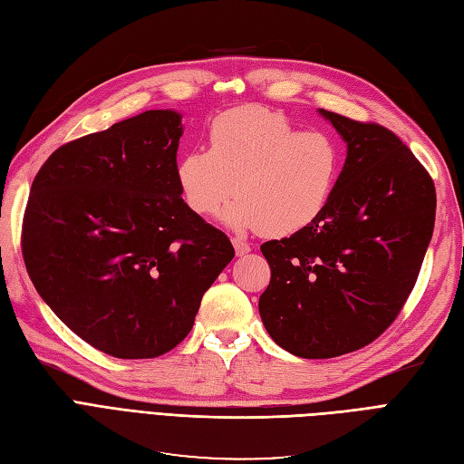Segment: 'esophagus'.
<instances>
[{
  "instance_id": "esophagus-1",
  "label": "esophagus",
  "mask_w": 464,
  "mask_h": 464,
  "mask_svg": "<svg viewBox=\"0 0 464 464\" xmlns=\"http://www.w3.org/2000/svg\"><path fill=\"white\" fill-rule=\"evenodd\" d=\"M232 246L236 249V256H246L247 251L251 249L249 244L246 240H242V237H232Z\"/></svg>"
}]
</instances>
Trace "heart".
<instances>
[{
  "instance_id": "1",
  "label": "heart",
  "mask_w": 464,
  "mask_h": 464,
  "mask_svg": "<svg viewBox=\"0 0 464 464\" xmlns=\"http://www.w3.org/2000/svg\"><path fill=\"white\" fill-rule=\"evenodd\" d=\"M341 174V147L329 133L302 131L265 108L228 110L208 125V149L181 154L176 181L198 217L234 201L232 228L288 236L327 207Z\"/></svg>"
}]
</instances>
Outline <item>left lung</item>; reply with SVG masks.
Here are the masks:
<instances>
[{
	"instance_id": "obj_1",
	"label": "left lung",
	"mask_w": 464,
	"mask_h": 464,
	"mask_svg": "<svg viewBox=\"0 0 464 464\" xmlns=\"http://www.w3.org/2000/svg\"><path fill=\"white\" fill-rule=\"evenodd\" d=\"M348 154L323 213L261 246L271 283L259 314L290 354L334 358L391 327L420 275L435 222L430 172L391 130L321 110Z\"/></svg>"
}]
</instances>
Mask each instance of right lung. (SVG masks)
Returning a JSON list of instances; mask_svg holds the SVG:
<instances>
[{"label":"right lung","mask_w":464,"mask_h":464,"mask_svg":"<svg viewBox=\"0 0 464 464\" xmlns=\"http://www.w3.org/2000/svg\"><path fill=\"white\" fill-rule=\"evenodd\" d=\"M179 121L147 110L73 139L42 164L26 201L21 249L34 288L114 358L170 353L234 257L227 234L181 199Z\"/></svg>","instance_id":"add662e5"}]
</instances>
